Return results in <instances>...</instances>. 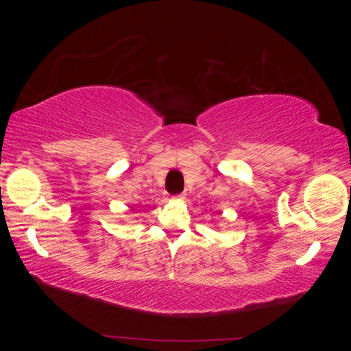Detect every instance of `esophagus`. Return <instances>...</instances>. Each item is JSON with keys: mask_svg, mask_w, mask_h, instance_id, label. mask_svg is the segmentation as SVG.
Wrapping results in <instances>:
<instances>
[{"mask_svg": "<svg viewBox=\"0 0 351 351\" xmlns=\"http://www.w3.org/2000/svg\"><path fill=\"white\" fill-rule=\"evenodd\" d=\"M184 197H186V195H184V193H180V195H175L173 199H182Z\"/></svg>", "mask_w": 351, "mask_h": 351, "instance_id": "34e87169", "label": "esophagus"}]
</instances>
